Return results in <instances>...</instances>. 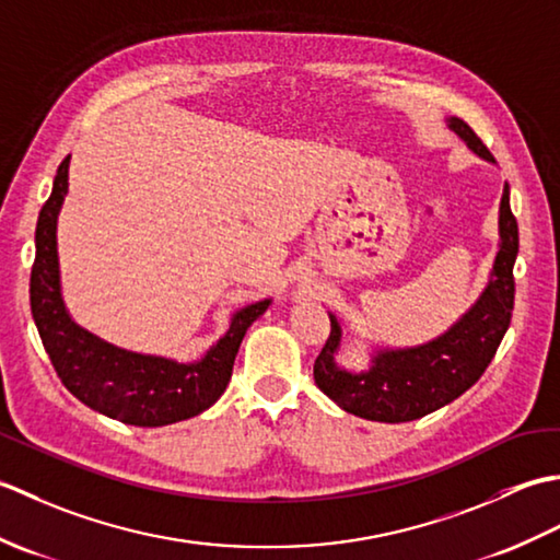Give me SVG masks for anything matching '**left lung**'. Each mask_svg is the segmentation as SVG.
Instances as JSON below:
<instances>
[{
    "mask_svg": "<svg viewBox=\"0 0 560 560\" xmlns=\"http://www.w3.org/2000/svg\"><path fill=\"white\" fill-rule=\"evenodd\" d=\"M450 132L479 159L493 156L459 117H445ZM520 249L517 221L505 183L498 207V253L479 299L443 335L416 347H371L363 371L343 368L337 353L343 341L339 317L329 313L331 331L315 361V383L347 413L365 421L407 423L443 409L464 395L489 368L510 327L515 303L513 267Z\"/></svg>",
    "mask_w": 560,
    "mask_h": 560,
    "instance_id": "left-lung-1",
    "label": "left lung"
}]
</instances>
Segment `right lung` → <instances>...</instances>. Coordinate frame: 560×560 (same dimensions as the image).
I'll return each instance as SVG.
<instances>
[{
	"instance_id": "1",
	"label": "right lung",
	"mask_w": 560,
	"mask_h": 560,
	"mask_svg": "<svg viewBox=\"0 0 560 560\" xmlns=\"http://www.w3.org/2000/svg\"><path fill=\"white\" fill-rule=\"evenodd\" d=\"M69 159L57 168L50 199L35 225L31 313L65 387L89 409L129 425H168L207 411L229 387L247 327L265 315L271 299L237 307L225 335L195 361L129 351L74 323L62 295L57 219L69 192Z\"/></svg>"
}]
</instances>
